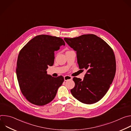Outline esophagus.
<instances>
[{
  "instance_id": "1",
  "label": "esophagus",
  "mask_w": 131,
  "mask_h": 131,
  "mask_svg": "<svg viewBox=\"0 0 131 131\" xmlns=\"http://www.w3.org/2000/svg\"><path fill=\"white\" fill-rule=\"evenodd\" d=\"M71 79H72V77L70 76L66 75L64 76V80L65 81H67V80H71Z\"/></svg>"
}]
</instances>
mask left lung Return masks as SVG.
Returning a JSON list of instances; mask_svg holds the SVG:
<instances>
[{
  "label": "left lung",
  "mask_w": 131,
  "mask_h": 131,
  "mask_svg": "<svg viewBox=\"0 0 131 131\" xmlns=\"http://www.w3.org/2000/svg\"><path fill=\"white\" fill-rule=\"evenodd\" d=\"M64 40L77 51L79 68L86 70L83 80L73 78L75 85L70 90L72 96L86 104L97 102L106 94L115 76L116 62L113 50L93 34Z\"/></svg>",
  "instance_id": "1"
}]
</instances>
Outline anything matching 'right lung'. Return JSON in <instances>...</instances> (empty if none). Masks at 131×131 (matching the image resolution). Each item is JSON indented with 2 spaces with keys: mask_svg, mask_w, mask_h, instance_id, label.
Returning <instances> with one entry per match:
<instances>
[{
  "mask_svg": "<svg viewBox=\"0 0 131 131\" xmlns=\"http://www.w3.org/2000/svg\"><path fill=\"white\" fill-rule=\"evenodd\" d=\"M60 37L47 35L37 36L21 50L18 55L16 72L22 94L30 103L43 106L55 97L64 79L47 73L52 66L54 51L65 46Z\"/></svg>",
  "mask_w": 131,
  "mask_h": 131,
  "instance_id": "obj_1",
  "label": "right lung"
}]
</instances>
